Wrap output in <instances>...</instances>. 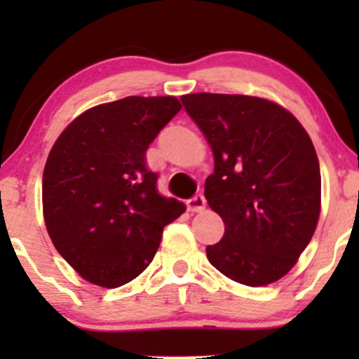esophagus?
<instances>
[{"mask_svg": "<svg viewBox=\"0 0 359 359\" xmlns=\"http://www.w3.org/2000/svg\"><path fill=\"white\" fill-rule=\"evenodd\" d=\"M205 205L206 200L203 194H196V196H193L191 200H187V208H189L191 212H201V210H205Z\"/></svg>", "mask_w": 359, "mask_h": 359, "instance_id": "34e87169", "label": "esophagus"}]
</instances>
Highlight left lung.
<instances>
[{"instance_id": "obj_1", "label": "left lung", "mask_w": 359, "mask_h": 359, "mask_svg": "<svg viewBox=\"0 0 359 359\" xmlns=\"http://www.w3.org/2000/svg\"><path fill=\"white\" fill-rule=\"evenodd\" d=\"M212 147L205 182L224 236L206 257L248 287L274 283L295 266L320 219L321 175L309 135L287 109L248 95L180 97Z\"/></svg>"}]
</instances>
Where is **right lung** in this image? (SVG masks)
Segmentation results:
<instances>
[{
    "mask_svg": "<svg viewBox=\"0 0 359 359\" xmlns=\"http://www.w3.org/2000/svg\"><path fill=\"white\" fill-rule=\"evenodd\" d=\"M175 97H125L60 133L43 172V215L57 252L86 281L116 288L156 255L186 206L158 194L146 151L180 111Z\"/></svg>",
    "mask_w": 359,
    "mask_h": 359,
    "instance_id": "right-lung-1",
    "label": "right lung"
}]
</instances>
